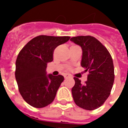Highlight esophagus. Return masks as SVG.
Listing matches in <instances>:
<instances>
[{
	"mask_svg": "<svg viewBox=\"0 0 128 128\" xmlns=\"http://www.w3.org/2000/svg\"><path fill=\"white\" fill-rule=\"evenodd\" d=\"M64 78H65V79H68V78H70L71 76L70 75H68V74H66V75H65Z\"/></svg>",
	"mask_w": 128,
	"mask_h": 128,
	"instance_id": "obj_1",
	"label": "esophagus"
}]
</instances>
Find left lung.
<instances>
[{
	"label": "left lung",
	"instance_id": "obj_1",
	"mask_svg": "<svg viewBox=\"0 0 128 128\" xmlns=\"http://www.w3.org/2000/svg\"><path fill=\"white\" fill-rule=\"evenodd\" d=\"M70 40L81 46V65L89 72L84 84L74 78L73 99L80 108L94 110L102 106L110 95L115 78L112 58L108 49L94 36H79L72 37Z\"/></svg>",
	"mask_w": 128,
	"mask_h": 128
}]
</instances>
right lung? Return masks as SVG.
Returning <instances> with one entry per match:
<instances>
[{
    "label": "right lung",
    "instance_id": "1",
    "mask_svg": "<svg viewBox=\"0 0 128 128\" xmlns=\"http://www.w3.org/2000/svg\"><path fill=\"white\" fill-rule=\"evenodd\" d=\"M70 38L40 35L30 40L19 52L15 78L20 94L30 106L44 108L54 100L64 78L46 75V68L47 63L52 62L54 49Z\"/></svg>",
    "mask_w": 128,
    "mask_h": 128
}]
</instances>
